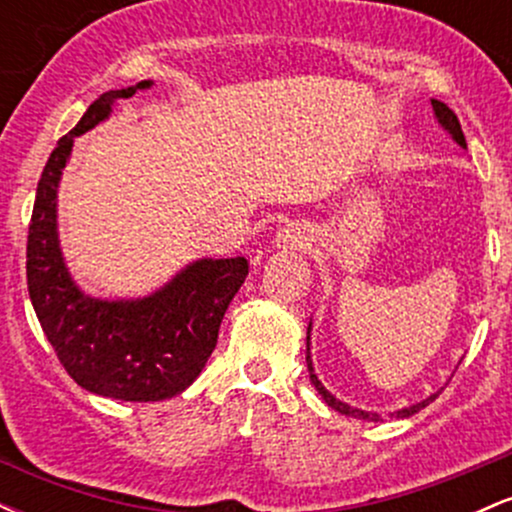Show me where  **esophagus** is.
I'll return each mask as SVG.
<instances>
[{
  "mask_svg": "<svg viewBox=\"0 0 512 512\" xmlns=\"http://www.w3.org/2000/svg\"><path fill=\"white\" fill-rule=\"evenodd\" d=\"M305 245H308V236H305V231H301L298 226H289L279 228V233H276L274 240H272V248L281 250V252H289V250H303Z\"/></svg>",
  "mask_w": 512,
  "mask_h": 512,
  "instance_id": "esophagus-1",
  "label": "esophagus"
}]
</instances>
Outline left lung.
Masks as SVG:
<instances>
[{"label": "left lung", "instance_id": "left-lung-1", "mask_svg": "<svg viewBox=\"0 0 512 512\" xmlns=\"http://www.w3.org/2000/svg\"><path fill=\"white\" fill-rule=\"evenodd\" d=\"M431 105H433V115H436L438 125L443 127L445 132L450 134L452 142L460 144L462 149H467V142H464V134H462V127H460V120H457V115L452 113V110H450L448 105H445L443 101H436V98H431ZM310 330H313V322H310V325H308V337H305V342H308V344H305V363H308V370H310V383L315 385V390L320 392V397L325 399V402L330 404V407H332L334 411H339V414L354 416V419H363V421H383V419H380V414H375V411H363V409H356V407H351V404L342 402V399H337V397L332 395L330 390H327L325 385L320 383V378H317V375H315V368H313V358H310ZM438 395H440V390H438V392H433V395H428L426 399H421V402L409 404V407L392 411L390 416H392V419H407V416L416 414V411H421L424 407H428V404H431L433 399H436Z\"/></svg>", "mask_w": 512, "mask_h": 512}]
</instances>
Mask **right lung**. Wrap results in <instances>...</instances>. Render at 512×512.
<instances>
[{
    "label": "right lung",
    "mask_w": 512,
    "mask_h": 512,
    "mask_svg": "<svg viewBox=\"0 0 512 512\" xmlns=\"http://www.w3.org/2000/svg\"><path fill=\"white\" fill-rule=\"evenodd\" d=\"M151 86V79L139 81L88 105L45 163L28 226V296L45 337L76 385L122 402H161L195 383L248 276L245 257H202L149 296L96 298L69 272L57 231V190L74 139L108 120L117 101Z\"/></svg>",
    "instance_id": "right-lung-1"
}]
</instances>
